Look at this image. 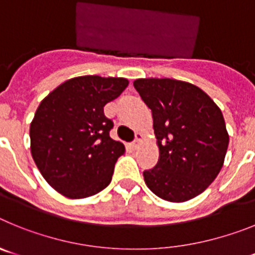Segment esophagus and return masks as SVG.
I'll return each mask as SVG.
<instances>
[{
	"instance_id": "obj_1",
	"label": "esophagus",
	"mask_w": 255,
	"mask_h": 255,
	"mask_svg": "<svg viewBox=\"0 0 255 255\" xmlns=\"http://www.w3.org/2000/svg\"><path fill=\"white\" fill-rule=\"evenodd\" d=\"M141 140H143V135H141L140 132H136V138H135V140L132 141V147L138 148L141 144Z\"/></svg>"
}]
</instances>
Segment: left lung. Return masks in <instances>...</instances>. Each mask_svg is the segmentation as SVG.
Instances as JSON below:
<instances>
[{
	"mask_svg": "<svg viewBox=\"0 0 255 255\" xmlns=\"http://www.w3.org/2000/svg\"><path fill=\"white\" fill-rule=\"evenodd\" d=\"M152 110L159 161L144 181L161 199L182 203L202 194L224 166L229 132L224 115L197 85L175 79H136Z\"/></svg>",
	"mask_w": 255,
	"mask_h": 255,
	"instance_id": "1",
	"label": "left lung"
}]
</instances>
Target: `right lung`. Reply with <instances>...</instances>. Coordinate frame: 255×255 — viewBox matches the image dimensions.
<instances>
[{
	"label": "right lung",
	"mask_w": 255,
	"mask_h": 255,
	"mask_svg": "<svg viewBox=\"0 0 255 255\" xmlns=\"http://www.w3.org/2000/svg\"><path fill=\"white\" fill-rule=\"evenodd\" d=\"M128 84L125 78L78 76L58 85L38 106L29 130L31 157L60 194L83 199L111 182L125 147L110 136L114 123L103 107Z\"/></svg>",
	"instance_id": "add662e5"
}]
</instances>
